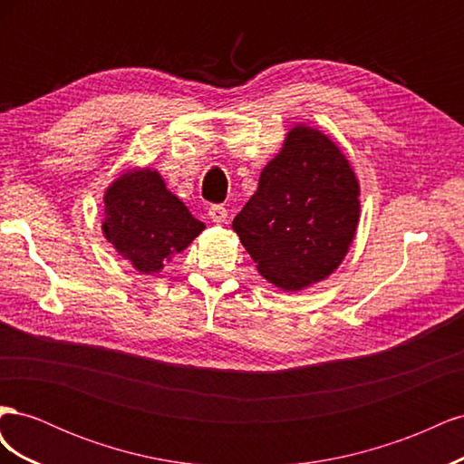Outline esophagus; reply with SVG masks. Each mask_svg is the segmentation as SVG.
I'll return each instance as SVG.
<instances>
[{"mask_svg":"<svg viewBox=\"0 0 464 464\" xmlns=\"http://www.w3.org/2000/svg\"><path fill=\"white\" fill-rule=\"evenodd\" d=\"M208 217L213 222L222 224V222L228 220V210H227V207H222V205H213L208 208Z\"/></svg>","mask_w":464,"mask_h":464,"instance_id":"obj_1","label":"esophagus"}]
</instances>
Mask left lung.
I'll return each instance as SVG.
<instances>
[{
  "mask_svg": "<svg viewBox=\"0 0 464 464\" xmlns=\"http://www.w3.org/2000/svg\"><path fill=\"white\" fill-rule=\"evenodd\" d=\"M358 220L353 166L325 133L300 123L261 170L232 228L263 278L298 292L339 269Z\"/></svg>",
  "mask_w": 464,
  "mask_h": 464,
  "instance_id": "1",
  "label": "left lung"
}]
</instances>
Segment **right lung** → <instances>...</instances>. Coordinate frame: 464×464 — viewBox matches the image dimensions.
I'll return each mask as SVG.
<instances>
[{
  "instance_id": "obj_1",
  "label": "right lung",
  "mask_w": 464,
  "mask_h": 464,
  "mask_svg": "<svg viewBox=\"0 0 464 464\" xmlns=\"http://www.w3.org/2000/svg\"><path fill=\"white\" fill-rule=\"evenodd\" d=\"M203 230L149 166L123 172L104 191V237L143 275L162 271Z\"/></svg>"
}]
</instances>
